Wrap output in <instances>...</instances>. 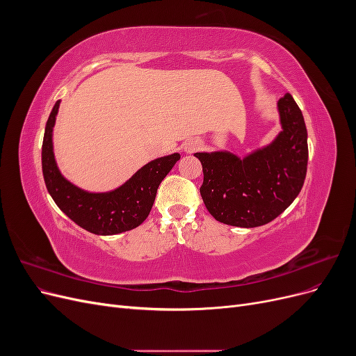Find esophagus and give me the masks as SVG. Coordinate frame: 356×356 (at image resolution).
I'll return each mask as SVG.
<instances>
[{
  "mask_svg": "<svg viewBox=\"0 0 356 356\" xmlns=\"http://www.w3.org/2000/svg\"><path fill=\"white\" fill-rule=\"evenodd\" d=\"M200 145H202L200 141H190L188 144H186V152H188V153L195 152V149L200 148Z\"/></svg>",
  "mask_w": 356,
  "mask_h": 356,
  "instance_id": "34e87169",
  "label": "esophagus"
}]
</instances>
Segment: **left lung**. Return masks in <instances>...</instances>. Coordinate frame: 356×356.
Wrapping results in <instances>:
<instances>
[{
  "label": "left lung",
  "instance_id": "1",
  "mask_svg": "<svg viewBox=\"0 0 356 356\" xmlns=\"http://www.w3.org/2000/svg\"><path fill=\"white\" fill-rule=\"evenodd\" d=\"M282 131L270 144L239 157L230 152L196 153L203 168L200 195L212 217L234 227H258L281 215L305 184L307 131L286 93L277 101Z\"/></svg>",
  "mask_w": 356,
  "mask_h": 356
}]
</instances>
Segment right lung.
Instances as JSON below:
<instances>
[{"label": "right lung", "mask_w": 356, "mask_h": 356, "mask_svg": "<svg viewBox=\"0 0 356 356\" xmlns=\"http://www.w3.org/2000/svg\"><path fill=\"white\" fill-rule=\"evenodd\" d=\"M58 101L46 123L42 139V177L51 199L80 227L93 234L110 236L132 230L143 224L153 208L160 182L179 160L174 153L152 160L123 186L106 193H89L63 178L53 153V126L59 111Z\"/></svg>", "instance_id": "obj_1"}]
</instances>
